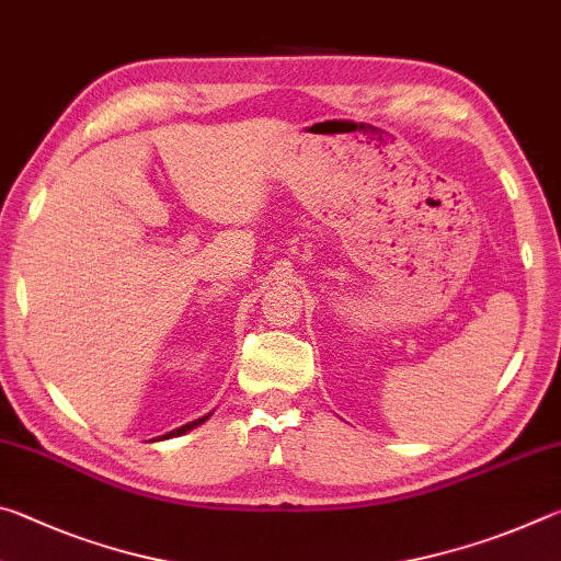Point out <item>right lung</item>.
I'll list each match as a JSON object with an SVG mask.
<instances>
[{"label":"right lung","mask_w":561,"mask_h":561,"mask_svg":"<svg viewBox=\"0 0 561 561\" xmlns=\"http://www.w3.org/2000/svg\"><path fill=\"white\" fill-rule=\"evenodd\" d=\"M207 417H210V413L207 415H203V417H197V421H193V423H187V425H183V428H175V431H170V433H165L163 435V440H168V438H173V435H183V433H187V431H193L195 425H201V423H205Z\"/></svg>","instance_id":"add662e5"}]
</instances>
